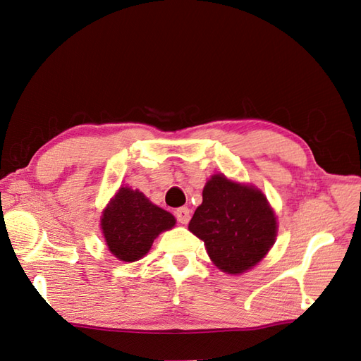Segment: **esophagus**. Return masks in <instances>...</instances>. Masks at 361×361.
Returning a JSON list of instances; mask_svg holds the SVG:
<instances>
[{
  "label": "esophagus",
  "mask_w": 361,
  "mask_h": 361,
  "mask_svg": "<svg viewBox=\"0 0 361 361\" xmlns=\"http://www.w3.org/2000/svg\"><path fill=\"white\" fill-rule=\"evenodd\" d=\"M174 214H176V219H178L179 224H182V225L188 224V221H190V209L187 207L178 208V209H176Z\"/></svg>",
  "instance_id": "34e87169"
}]
</instances>
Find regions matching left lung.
<instances>
[{"label":"left lung","instance_id":"1","mask_svg":"<svg viewBox=\"0 0 361 361\" xmlns=\"http://www.w3.org/2000/svg\"><path fill=\"white\" fill-rule=\"evenodd\" d=\"M188 230L204 240L209 259L228 274L256 267L276 242L277 221L263 192L214 174Z\"/></svg>","mask_w":361,"mask_h":361}]
</instances>
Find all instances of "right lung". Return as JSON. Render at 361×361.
Here are the masks:
<instances>
[{
	"label": "right lung",
	"instance_id": "right-lung-1",
	"mask_svg": "<svg viewBox=\"0 0 361 361\" xmlns=\"http://www.w3.org/2000/svg\"><path fill=\"white\" fill-rule=\"evenodd\" d=\"M176 219L152 204L139 190L121 187L102 211L101 230L114 257L136 262L150 251L162 231L171 230Z\"/></svg>",
	"mask_w": 361,
	"mask_h": 361
}]
</instances>
